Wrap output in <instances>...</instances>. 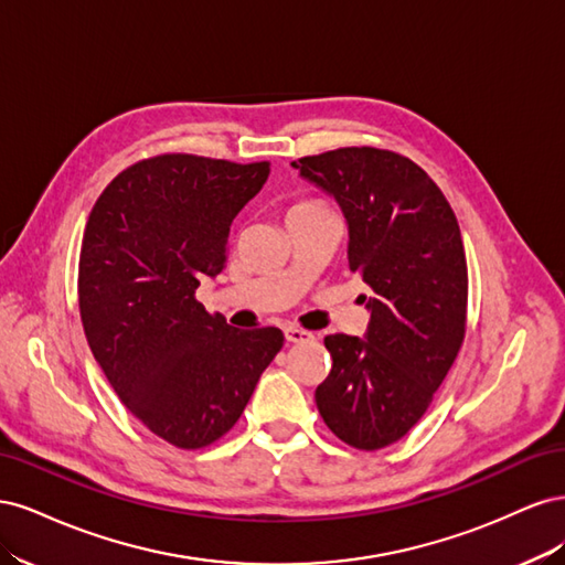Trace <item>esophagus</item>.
<instances>
[{
    "label": "esophagus",
    "mask_w": 565,
    "mask_h": 565,
    "mask_svg": "<svg viewBox=\"0 0 565 565\" xmlns=\"http://www.w3.org/2000/svg\"><path fill=\"white\" fill-rule=\"evenodd\" d=\"M285 339L289 341V344H303V341H311L313 334L301 330V328H292V324H289V328H285Z\"/></svg>",
    "instance_id": "obj_1"
}]
</instances>
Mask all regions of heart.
<instances>
[{"instance_id":"obj_1","label":"heart","mask_w":565,"mask_h":565,"mask_svg":"<svg viewBox=\"0 0 565 565\" xmlns=\"http://www.w3.org/2000/svg\"><path fill=\"white\" fill-rule=\"evenodd\" d=\"M318 210H324L322 204H318V202H311V200H306V202H297V204H292V207L287 210V218L299 216V214H309V212H318Z\"/></svg>"}]
</instances>
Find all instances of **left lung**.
Listing matches in <instances>:
<instances>
[{
    "label": "left lung",
    "mask_w": 565,
    "mask_h": 565,
    "mask_svg": "<svg viewBox=\"0 0 565 565\" xmlns=\"http://www.w3.org/2000/svg\"><path fill=\"white\" fill-rule=\"evenodd\" d=\"M334 198L349 226V268L370 287L363 337L330 334L332 370L316 405L358 450L401 440L431 405L467 328V256L455 212L422 167L380 148L292 162Z\"/></svg>",
    "instance_id": "obj_1"
}]
</instances>
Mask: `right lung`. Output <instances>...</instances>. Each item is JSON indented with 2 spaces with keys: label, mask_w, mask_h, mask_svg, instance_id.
Returning a JSON list of instances; mask_svg holds the SVG:
<instances>
[{
  "label": "right lung",
  "mask_w": 565,
  "mask_h": 565,
  "mask_svg": "<svg viewBox=\"0 0 565 565\" xmlns=\"http://www.w3.org/2000/svg\"><path fill=\"white\" fill-rule=\"evenodd\" d=\"M268 174V162L181 152L141 160L108 183L84 228L77 292L96 363L129 413L183 450L233 429L282 349L278 328L233 330L195 299Z\"/></svg>",
  "instance_id": "right-lung-1"
}]
</instances>
